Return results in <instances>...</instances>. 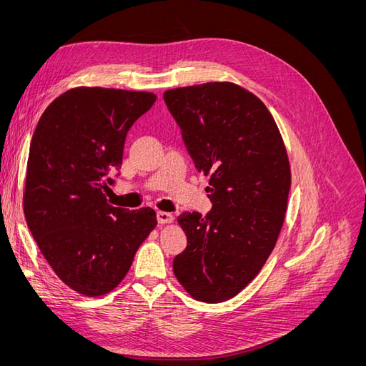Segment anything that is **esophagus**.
<instances>
[{"label": "esophagus", "instance_id": "esophagus-1", "mask_svg": "<svg viewBox=\"0 0 366 366\" xmlns=\"http://www.w3.org/2000/svg\"><path fill=\"white\" fill-rule=\"evenodd\" d=\"M157 221L160 224H168L174 221V215L169 212H163V210H159L157 212Z\"/></svg>", "mask_w": 366, "mask_h": 366}]
</instances>
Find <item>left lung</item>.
<instances>
[{
	"mask_svg": "<svg viewBox=\"0 0 366 366\" xmlns=\"http://www.w3.org/2000/svg\"><path fill=\"white\" fill-rule=\"evenodd\" d=\"M198 172L209 175L212 209L177 221L187 238L172 262L198 301L238 295L259 273L281 232L292 184L281 132L259 99L237 84L207 82L164 92Z\"/></svg>",
	"mask_w": 366,
	"mask_h": 366,
	"instance_id": "left-lung-1",
	"label": "left lung"
}]
</instances>
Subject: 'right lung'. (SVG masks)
<instances>
[{
	"instance_id": "1",
	"label": "right lung",
	"mask_w": 366,
	"mask_h": 366,
	"mask_svg": "<svg viewBox=\"0 0 366 366\" xmlns=\"http://www.w3.org/2000/svg\"><path fill=\"white\" fill-rule=\"evenodd\" d=\"M147 92L77 86L46 108L30 142L24 215L58 278L84 296L112 292L156 227L151 207L107 202L127 132L156 102Z\"/></svg>"
}]
</instances>
